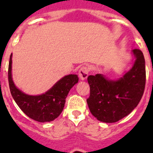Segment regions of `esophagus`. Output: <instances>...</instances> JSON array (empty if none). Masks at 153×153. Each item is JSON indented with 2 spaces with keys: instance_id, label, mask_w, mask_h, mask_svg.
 Wrapping results in <instances>:
<instances>
[{
  "instance_id": "1",
  "label": "esophagus",
  "mask_w": 153,
  "mask_h": 153,
  "mask_svg": "<svg viewBox=\"0 0 153 153\" xmlns=\"http://www.w3.org/2000/svg\"><path fill=\"white\" fill-rule=\"evenodd\" d=\"M89 74V69L88 67H83L82 68H80V70H79V79L81 80H85L86 79L87 76H88Z\"/></svg>"
}]
</instances>
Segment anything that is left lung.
<instances>
[{
	"instance_id": "8db88e82",
	"label": "left lung",
	"mask_w": 153,
	"mask_h": 153,
	"mask_svg": "<svg viewBox=\"0 0 153 153\" xmlns=\"http://www.w3.org/2000/svg\"><path fill=\"white\" fill-rule=\"evenodd\" d=\"M132 52L136 59L133 67L118 80H109L101 74L87 78L90 93L86 102L92 115L101 122H117L141 100L146 86L145 59L140 49Z\"/></svg>"
}]
</instances>
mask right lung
<instances>
[{
    "mask_svg": "<svg viewBox=\"0 0 153 153\" xmlns=\"http://www.w3.org/2000/svg\"><path fill=\"white\" fill-rule=\"evenodd\" d=\"M12 54L8 66V82L10 93L16 103L25 114L37 122H51L63 111L69 91L78 83L77 75L70 74L58 81L50 90L40 96H29L14 86L11 77Z\"/></svg>",
    "mask_w": 153,
    "mask_h": 153,
    "instance_id": "obj_1",
    "label": "right lung"
}]
</instances>
